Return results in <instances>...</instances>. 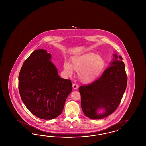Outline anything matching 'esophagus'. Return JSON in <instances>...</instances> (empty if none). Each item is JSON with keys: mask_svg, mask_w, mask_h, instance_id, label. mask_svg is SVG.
Listing matches in <instances>:
<instances>
[{"mask_svg": "<svg viewBox=\"0 0 146 146\" xmlns=\"http://www.w3.org/2000/svg\"><path fill=\"white\" fill-rule=\"evenodd\" d=\"M72 86H73V89H77L78 88V85L76 83L73 84Z\"/></svg>", "mask_w": 146, "mask_h": 146, "instance_id": "obj_1", "label": "esophagus"}]
</instances>
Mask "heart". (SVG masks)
Listing matches in <instances>:
<instances>
[{"label":"heart","instance_id":"obj_1","mask_svg":"<svg viewBox=\"0 0 146 146\" xmlns=\"http://www.w3.org/2000/svg\"><path fill=\"white\" fill-rule=\"evenodd\" d=\"M104 64V60L101 56L89 52L73 58L72 61V67L70 63H65L64 69L70 75L73 73V67L78 71L79 78L83 82L90 83L100 76Z\"/></svg>","mask_w":146,"mask_h":146}]
</instances>
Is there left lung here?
<instances>
[{"instance_id": "8db88e82", "label": "left lung", "mask_w": 146, "mask_h": 146, "mask_svg": "<svg viewBox=\"0 0 146 146\" xmlns=\"http://www.w3.org/2000/svg\"><path fill=\"white\" fill-rule=\"evenodd\" d=\"M114 56L110 67L104 70L101 76L79 88L84 114L92 119L107 117L115 111L126 90L127 77L124 63L120 56ZM100 108L105 110L101 115L97 112Z\"/></svg>"}]
</instances>
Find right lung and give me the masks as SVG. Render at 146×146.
Returning <instances> with one entry per match:
<instances>
[{
  "instance_id": "add662e5",
  "label": "right lung",
  "mask_w": 146,
  "mask_h": 146,
  "mask_svg": "<svg viewBox=\"0 0 146 146\" xmlns=\"http://www.w3.org/2000/svg\"><path fill=\"white\" fill-rule=\"evenodd\" d=\"M50 59L46 50H35L23 63L19 76L22 101L33 115L45 120L61 114L72 90L71 80L58 76Z\"/></svg>"
}]
</instances>
